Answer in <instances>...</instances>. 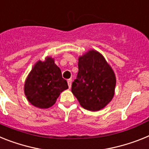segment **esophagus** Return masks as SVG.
Masks as SVG:
<instances>
[{"instance_id":"obj_1","label":"esophagus","mask_w":149,"mask_h":149,"mask_svg":"<svg viewBox=\"0 0 149 149\" xmlns=\"http://www.w3.org/2000/svg\"><path fill=\"white\" fill-rule=\"evenodd\" d=\"M67 83H68L69 88H71V85H72V79H69L68 80H67Z\"/></svg>"}]
</instances>
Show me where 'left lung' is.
Segmentation results:
<instances>
[{"mask_svg":"<svg viewBox=\"0 0 149 149\" xmlns=\"http://www.w3.org/2000/svg\"><path fill=\"white\" fill-rule=\"evenodd\" d=\"M79 72L72 83V94L83 108L97 111L114 95L116 77L102 54L90 50L79 57Z\"/></svg>","mask_w":149,"mask_h":149,"instance_id":"8db88e82","label":"left lung"}]
</instances>
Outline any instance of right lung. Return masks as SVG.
<instances>
[{"label": "right lung", "mask_w": 149, "mask_h": 149, "mask_svg": "<svg viewBox=\"0 0 149 149\" xmlns=\"http://www.w3.org/2000/svg\"><path fill=\"white\" fill-rule=\"evenodd\" d=\"M67 88V82L62 77L61 69L51 57L34 65L24 85L25 95L29 103L42 109L54 105L61 92Z\"/></svg>", "instance_id": "1"}]
</instances>
